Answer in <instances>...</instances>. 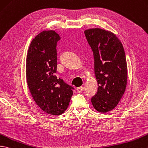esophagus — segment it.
<instances>
[{
  "instance_id": "34e87169",
  "label": "esophagus",
  "mask_w": 148,
  "mask_h": 148,
  "mask_svg": "<svg viewBox=\"0 0 148 148\" xmlns=\"http://www.w3.org/2000/svg\"><path fill=\"white\" fill-rule=\"evenodd\" d=\"M83 90H84V87L81 86V87H79L77 88V92H81L83 91Z\"/></svg>"
}]
</instances>
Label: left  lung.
<instances>
[{"mask_svg":"<svg viewBox=\"0 0 148 148\" xmlns=\"http://www.w3.org/2000/svg\"><path fill=\"white\" fill-rule=\"evenodd\" d=\"M93 51L98 90L91 99L93 107L106 113L115 108L124 93L127 67L122 43L113 33L99 28L84 31Z\"/></svg>","mask_w":148,"mask_h":148,"instance_id":"left-lung-1","label":"left lung"}]
</instances>
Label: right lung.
<instances>
[{"label": "right lung", "mask_w": 148, "mask_h": 148, "mask_svg": "<svg viewBox=\"0 0 148 148\" xmlns=\"http://www.w3.org/2000/svg\"><path fill=\"white\" fill-rule=\"evenodd\" d=\"M60 40L54 31H43L31 42L26 57V80L32 97L43 111L53 115L66 110L74 90L56 75Z\"/></svg>", "instance_id": "obj_1"}]
</instances>
